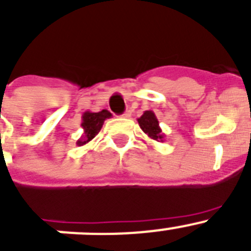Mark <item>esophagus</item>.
Masks as SVG:
<instances>
[{
	"mask_svg": "<svg viewBox=\"0 0 251 251\" xmlns=\"http://www.w3.org/2000/svg\"><path fill=\"white\" fill-rule=\"evenodd\" d=\"M130 115H132L130 110H126V112H124V114H122V117H123V118H129Z\"/></svg>",
	"mask_w": 251,
	"mask_h": 251,
	"instance_id": "1",
	"label": "esophagus"
}]
</instances>
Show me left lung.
Here are the masks:
<instances>
[{"label": "left lung", "instance_id": "obj_1", "mask_svg": "<svg viewBox=\"0 0 251 251\" xmlns=\"http://www.w3.org/2000/svg\"><path fill=\"white\" fill-rule=\"evenodd\" d=\"M137 121H138L141 129L143 130L151 139H153V141L156 142L165 141L166 134L162 132L161 127H159L158 119H157L156 114H154L152 110H146V112L141 115V118H138Z\"/></svg>", "mask_w": 251, "mask_h": 251}]
</instances>
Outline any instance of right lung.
Masks as SVG:
<instances>
[{
  "label": "right lung",
  "mask_w": 251,
  "mask_h": 251,
  "mask_svg": "<svg viewBox=\"0 0 251 251\" xmlns=\"http://www.w3.org/2000/svg\"><path fill=\"white\" fill-rule=\"evenodd\" d=\"M112 114L106 109H103L101 112L93 113L86 110L81 115V128H83V134L79 139H77L76 145L79 147L85 146L86 143H89L93 138H94L99 132H100L101 127H103L104 121L110 118Z\"/></svg>",
  "instance_id": "add662e5"
}]
</instances>
